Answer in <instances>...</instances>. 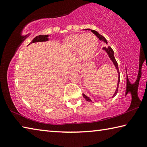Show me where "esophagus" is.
I'll return each instance as SVG.
<instances>
[{"label":"esophagus","mask_w":147,"mask_h":147,"mask_svg":"<svg viewBox=\"0 0 147 147\" xmlns=\"http://www.w3.org/2000/svg\"><path fill=\"white\" fill-rule=\"evenodd\" d=\"M76 65H76V63H73V67H74V66L76 67Z\"/></svg>","instance_id":"34e87169"}]
</instances>
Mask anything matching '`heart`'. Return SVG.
Listing matches in <instances>:
<instances>
[{"instance_id": "heart-1", "label": "heart", "mask_w": 147, "mask_h": 147, "mask_svg": "<svg viewBox=\"0 0 147 147\" xmlns=\"http://www.w3.org/2000/svg\"><path fill=\"white\" fill-rule=\"evenodd\" d=\"M65 47L69 51H78L81 58H91L98 48V39L91 33L74 34L65 39Z\"/></svg>"}]
</instances>
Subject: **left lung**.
Instances as JSON below:
<instances>
[{"label": "left lung", "mask_w": 147, "mask_h": 147, "mask_svg": "<svg viewBox=\"0 0 147 147\" xmlns=\"http://www.w3.org/2000/svg\"><path fill=\"white\" fill-rule=\"evenodd\" d=\"M86 30H90V29H86ZM91 31L93 32V33L95 35V36L97 37V38L99 39V40L100 41H102L104 42H105L106 43H107V41L106 39H105V38H104V36H102V35L99 34L97 32L95 31V30H91ZM103 50H104L105 51L107 54H108V56L109 57V58H110V59L111 61H113V63L114 64V65L115 66V67L117 69V73H118V83H117V89H116V91L115 92V93H114V94L113 95L112 97H113V96H115L117 93V91H118V88H119V82H120V72H119V67H118V63L117 62L116 59L115 58V57H114V52L113 51V49L111 48L110 47H104L103 48ZM83 96L84 98L86 99V100L87 101H89V102H91V100L90 98H89L88 96H87L86 95H85V94H83Z\"/></svg>", "instance_id": "8db88e82"}]
</instances>
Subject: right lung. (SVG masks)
<instances>
[{
	"mask_svg": "<svg viewBox=\"0 0 147 147\" xmlns=\"http://www.w3.org/2000/svg\"><path fill=\"white\" fill-rule=\"evenodd\" d=\"M48 37H49V35H39L38 36H36V38H34L33 40L31 41L30 43H36V42H42V41H48L49 39H48Z\"/></svg>",
	"mask_w": 147,
	"mask_h": 147,
	"instance_id": "right-lung-1",
	"label": "right lung"
}]
</instances>
